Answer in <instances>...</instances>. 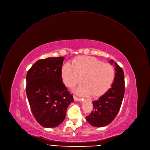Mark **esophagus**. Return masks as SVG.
I'll use <instances>...</instances> for the list:
<instances>
[{
    "label": "esophagus",
    "mask_w": 150,
    "mask_h": 150,
    "mask_svg": "<svg viewBox=\"0 0 150 150\" xmlns=\"http://www.w3.org/2000/svg\"><path fill=\"white\" fill-rule=\"evenodd\" d=\"M74 99L75 101H81V100H83L82 98H78L76 96H74Z\"/></svg>",
    "instance_id": "34e87169"
}]
</instances>
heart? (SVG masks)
Listing matches in <instances>:
<instances>
[{
  "mask_svg": "<svg viewBox=\"0 0 150 150\" xmlns=\"http://www.w3.org/2000/svg\"><path fill=\"white\" fill-rule=\"evenodd\" d=\"M62 76L64 84L73 87L80 83L76 92L83 95L91 94L98 97L102 95L111 87L115 77L112 64L103 63L93 57L81 56L73 60V64L66 63L62 67Z\"/></svg>",
  "mask_w": 150,
  "mask_h": 150,
  "instance_id": "obj_1",
  "label": "heart"
}]
</instances>
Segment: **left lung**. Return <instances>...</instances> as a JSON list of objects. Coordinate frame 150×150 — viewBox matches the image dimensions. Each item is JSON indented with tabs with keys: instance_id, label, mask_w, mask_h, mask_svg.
<instances>
[{
	"instance_id": "1",
	"label": "left lung",
	"mask_w": 150,
	"mask_h": 150,
	"mask_svg": "<svg viewBox=\"0 0 150 150\" xmlns=\"http://www.w3.org/2000/svg\"><path fill=\"white\" fill-rule=\"evenodd\" d=\"M113 61H110L112 63ZM114 81L111 88L98 100L92 102L93 110L86 117L92 126L102 127L110 124L121 108L125 93V79L122 69L116 63Z\"/></svg>"
}]
</instances>
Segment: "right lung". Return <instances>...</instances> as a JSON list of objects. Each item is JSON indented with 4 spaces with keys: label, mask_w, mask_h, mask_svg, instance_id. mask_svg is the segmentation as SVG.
<instances>
[{
    "label": "right lung",
    "mask_w": 150,
    "mask_h": 150,
    "mask_svg": "<svg viewBox=\"0 0 150 150\" xmlns=\"http://www.w3.org/2000/svg\"><path fill=\"white\" fill-rule=\"evenodd\" d=\"M64 57L38 60L26 74V92L31 112L43 127L54 128L64 120L73 96L63 83Z\"/></svg>",
    "instance_id": "1"
}]
</instances>
